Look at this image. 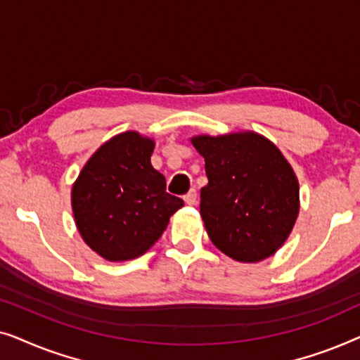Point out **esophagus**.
I'll return each mask as SVG.
<instances>
[{
  "label": "esophagus",
  "instance_id": "obj_1",
  "mask_svg": "<svg viewBox=\"0 0 360 360\" xmlns=\"http://www.w3.org/2000/svg\"><path fill=\"white\" fill-rule=\"evenodd\" d=\"M186 205H195L196 203V190H190L188 193L184 196Z\"/></svg>",
  "mask_w": 360,
  "mask_h": 360
}]
</instances>
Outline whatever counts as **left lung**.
<instances>
[{
	"label": "left lung",
	"instance_id": "left-lung-1",
	"mask_svg": "<svg viewBox=\"0 0 360 360\" xmlns=\"http://www.w3.org/2000/svg\"><path fill=\"white\" fill-rule=\"evenodd\" d=\"M208 184L200 213L211 243L238 262L255 264L285 244L297 223L300 185L278 147L254 131L200 134Z\"/></svg>",
	"mask_w": 360,
	"mask_h": 360
}]
</instances>
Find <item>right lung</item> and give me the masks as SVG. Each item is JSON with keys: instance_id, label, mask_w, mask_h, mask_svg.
I'll list each match as a JSON object with an SVG mask.
<instances>
[{"instance_id": "right-lung-1", "label": "right lung", "mask_w": 360, "mask_h": 360, "mask_svg": "<svg viewBox=\"0 0 360 360\" xmlns=\"http://www.w3.org/2000/svg\"><path fill=\"white\" fill-rule=\"evenodd\" d=\"M155 142L137 131L106 141L83 165L72 186L78 233L110 262L146 254L184 200L165 191V176L150 164Z\"/></svg>"}]
</instances>
